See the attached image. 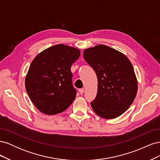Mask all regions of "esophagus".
Masks as SVG:
<instances>
[{"instance_id":"esophagus-1","label":"esophagus","mask_w":160,"mask_h":160,"mask_svg":"<svg viewBox=\"0 0 160 160\" xmlns=\"http://www.w3.org/2000/svg\"><path fill=\"white\" fill-rule=\"evenodd\" d=\"M84 91H85L84 88H81V89H79V92L81 95H82V94H83V93H84Z\"/></svg>"}]
</instances>
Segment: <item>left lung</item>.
I'll use <instances>...</instances> for the list:
<instances>
[{"label":"left lung","instance_id":"obj_1","mask_svg":"<svg viewBox=\"0 0 160 160\" xmlns=\"http://www.w3.org/2000/svg\"><path fill=\"white\" fill-rule=\"evenodd\" d=\"M83 57L98 77V93L91 103L95 113L105 119L123 114L138 91L136 76L128 58L104 45L85 49Z\"/></svg>","mask_w":160,"mask_h":160}]
</instances>
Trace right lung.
Segmentation results:
<instances>
[{"label": "right lung", "mask_w": 160, "mask_h": 160, "mask_svg": "<svg viewBox=\"0 0 160 160\" xmlns=\"http://www.w3.org/2000/svg\"><path fill=\"white\" fill-rule=\"evenodd\" d=\"M80 54L79 49L59 44L34 59L26 76L25 88L41 112L50 115L60 113L74 101L77 91L72 84L71 67Z\"/></svg>", "instance_id": "right-lung-1"}]
</instances>
